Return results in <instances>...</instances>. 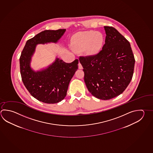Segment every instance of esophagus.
<instances>
[{"mask_svg":"<svg viewBox=\"0 0 153 153\" xmlns=\"http://www.w3.org/2000/svg\"><path fill=\"white\" fill-rule=\"evenodd\" d=\"M78 68L79 69H83V66H82V64L80 63H79V64H78Z\"/></svg>","mask_w":153,"mask_h":153,"instance_id":"34e87169","label":"esophagus"}]
</instances>
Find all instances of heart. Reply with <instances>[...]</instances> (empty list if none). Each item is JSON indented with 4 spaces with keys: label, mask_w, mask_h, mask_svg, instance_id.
Instances as JSON below:
<instances>
[{
    "label": "heart",
    "mask_w": 153,
    "mask_h": 153,
    "mask_svg": "<svg viewBox=\"0 0 153 153\" xmlns=\"http://www.w3.org/2000/svg\"><path fill=\"white\" fill-rule=\"evenodd\" d=\"M104 42V36L101 32L87 31L78 32L72 36L71 46L75 52L84 51L86 55L94 56L101 52Z\"/></svg>",
    "instance_id": "1"
}]
</instances>
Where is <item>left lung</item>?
I'll use <instances>...</instances> for the list:
<instances>
[{"instance_id": "1", "label": "left lung", "mask_w": 153, "mask_h": 153, "mask_svg": "<svg viewBox=\"0 0 153 153\" xmlns=\"http://www.w3.org/2000/svg\"><path fill=\"white\" fill-rule=\"evenodd\" d=\"M105 44L98 55L80 57L84 82L96 98L108 100L124 91L133 77L135 58L129 42L113 27L104 26Z\"/></svg>"}]
</instances>
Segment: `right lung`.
I'll return each instance as SVG.
<instances>
[{
    "label": "right lung",
    "mask_w": 153,
    "mask_h": 153,
    "mask_svg": "<svg viewBox=\"0 0 153 153\" xmlns=\"http://www.w3.org/2000/svg\"><path fill=\"white\" fill-rule=\"evenodd\" d=\"M66 29L45 30L26 42L21 53L20 74L25 87L38 101L57 103L65 97L70 82L78 69V59L64 62L57 56L47 67L36 71L31 66L32 57L38 44L57 43Z\"/></svg>",
    "instance_id": "right-lung-1"
}]
</instances>
